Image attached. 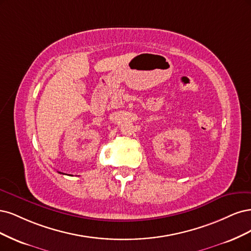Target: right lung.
Wrapping results in <instances>:
<instances>
[{
  "instance_id": "add662e5",
  "label": "right lung",
  "mask_w": 251,
  "mask_h": 251,
  "mask_svg": "<svg viewBox=\"0 0 251 251\" xmlns=\"http://www.w3.org/2000/svg\"><path fill=\"white\" fill-rule=\"evenodd\" d=\"M58 173H60V174H63V173H61V172H58Z\"/></svg>"
}]
</instances>
